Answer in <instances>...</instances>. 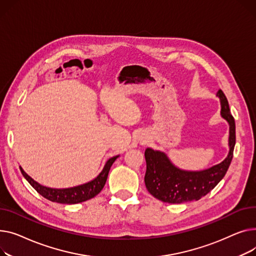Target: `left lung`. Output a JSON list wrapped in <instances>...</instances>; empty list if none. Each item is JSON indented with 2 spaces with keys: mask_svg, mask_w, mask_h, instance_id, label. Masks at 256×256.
I'll list each match as a JSON object with an SVG mask.
<instances>
[{
  "mask_svg": "<svg viewBox=\"0 0 256 256\" xmlns=\"http://www.w3.org/2000/svg\"><path fill=\"white\" fill-rule=\"evenodd\" d=\"M221 116L230 124V152L221 163L200 172L182 170L170 162L166 154L148 148L144 151L146 172L144 184L157 200L168 204L198 200L221 181L226 174L234 156L236 144V123L230 114L226 96L219 90Z\"/></svg>",
  "mask_w": 256,
  "mask_h": 256,
  "instance_id": "obj_1",
  "label": "left lung"
}]
</instances>
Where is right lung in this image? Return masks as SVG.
<instances>
[{"instance_id":"add662e5","label":"right lung","mask_w":256,"mask_h":256,"mask_svg":"<svg viewBox=\"0 0 256 256\" xmlns=\"http://www.w3.org/2000/svg\"><path fill=\"white\" fill-rule=\"evenodd\" d=\"M118 157V155L110 158L106 161V163H105L102 172L97 176V178L92 180L91 182H88L86 184L75 186L72 188H65V189H54V188H48V187L42 186L36 181H34L31 176H28L22 168H20L22 176L26 178V180L30 183V185H31L40 195H42L43 198L54 202L74 204L82 202L88 200L93 198L103 189L105 182H106L108 180V176L112 165Z\"/></svg>"}]
</instances>
